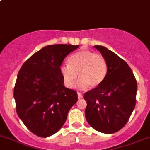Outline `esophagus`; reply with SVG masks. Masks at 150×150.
<instances>
[{
    "instance_id": "1",
    "label": "esophagus",
    "mask_w": 150,
    "mask_h": 150,
    "mask_svg": "<svg viewBox=\"0 0 150 150\" xmlns=\"http://www.w3.org/2000/svg\"><path fill=\"white\" fill-rule=\"evenodd\" d=\"M78 98H79V99H81V98H83V95H82V94L81 93H79V92H78Z\"/></svg>"
}]
</instances>
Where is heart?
<instances>
[{
  "label": "heart",
  "instance_id": "heart-1",
  "mask_svg": "<svg viewBox=\"0 0 150 150\" xmlns=\"http://www.w3.org/2000/svg\"><path fill=\"white\" fill-rule=\"evenodd\" d=\"M60 72L66 87L72 88L78 74L79 87L96 88L100 86L108 72L107 60L102 55L90 50H81L70 57L68 65L61 66Z\"/></svg>",
  "mask_w": 150,
  "mask_h": 150
}]
</instances>
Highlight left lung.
Here are the masks:
<instances>
[{
    "label": "left lung",
    "instance_id": "1",
    "mask_svg": "<svg viewBox=\"0 0 150 150\" xmlns=\"http://www.w3.org/2000/svg\"><path fill=\"white\" fill-rule=\"evenodd\" d=\"M107 60L108 72L103 83L86 92L85 117L98 132L112 134L129 121L135 107L137 83L125 60L102 45H95Z\"/></svg>",
    "mask_w": 150,
    "mask_h": 150
}]
</instances>
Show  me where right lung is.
<instances>
[{
    "instance_id": "add662e5",
    "label": "right lung",
    "mask_w": 150,
    "mask_h": 150,
    "mask_svg": "<svg viewBox=\"0 0 150 150\" xmlns=\"http://www.w3.org/2000/svg\"><path fill=\"white\" fill-rule=\"evenodd\" d=\"M78 45H47L33 54L18 72L14 87L16 112L32 133L52 136L66 122L78 101L75 90L64 87L60 68Z\"/></svg>"
}]
</instances>
